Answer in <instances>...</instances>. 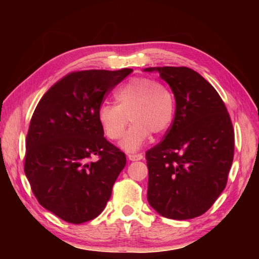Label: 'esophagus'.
<instances>
[{"mask_svg": "<svg viewBox=\"0 0 259 259\" xmlns=\"http://www.w3.org/2000/svg\"><path fill=\"white\" fill-rule=\"evenodd\" d=\"M127 157L131 161H138V160H141V159L144 158V155L141 153H128L127 154Z\"/></svg>", "mask_w": 259, "mask_h": 259, "instance_id": "esophagus-1", "label": "esophagus"}]
</instances>
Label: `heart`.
<instances>
[{
  "instance_id": "1",
  "label": "heart",
  "mask_w": 259,
  "mask_h": 259,
  "mask_svg": "<svg viewBox=\"0 0 259 259\" xmlns=\"http://www.w3.org/2000/svg\"><path fill=\"white\" fill-rule=\"evenodd\" d=\"M116 105L102 102L98 108V121L106 137L118 140L123 136L121 147L138 151L151 134H161L171 126L175 118V95L167 87L148 77H133L114 94Z\"/></svg>"
}]
</instances>
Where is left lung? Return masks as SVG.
<instances>
[{"mask_svg":"<svg viewBox=\"0 0 259 259\" xmlns=\"http://www.w3.org/2000/svg\"><path fill=\"white\" fill-rule=\"evenodd\" d=\"M176 99L165 139L146 152L147 200L162 217L177 221L205 213L228 182L235 150L232 122L217 91L187 67H150Z\"/></svg>","mask_w":259,"mask_h":259,"instance_id":"8db88e82","label":"left lung"}]
</instances>
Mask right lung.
<instances>
[{
  "instance_id": "1",
  "label": "right lung",
  "mask_w": 259,
  "mask_h": 259,
  "mask_svg": "<svg viewBox=\"0 0 259 259\" xmlns=\"http://www.w3.org/2000/svg\"><path fill=\"white\" fill-rule=\"evenodd\" d=\"M133 72L82 70L66 75L35 108L26 140L24 173L38 203L63 221L98 217L126 165V155L104 137L98 108ZM98 155V162L89 159Z\"/></svg>"
}]
</instances>
